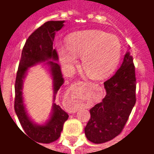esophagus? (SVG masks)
Segmentation results:
<instances>
[{
  "instance_id": "34e87169",
  "label": "esophagus",
  "mask_w": 154,
  "mask_h": 154,
  "mask_svg": "<svg viewBox=\"0 0 154 154\" xmlns=\"http://www.w3.org/2000/svg\"><path fill=\"white\" fill-rule=\"evenodd\" d=\"M85 84H87V83H85V82H84V85H85Z\"/></svg>"
}]
</instances>
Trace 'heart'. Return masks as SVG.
I'll return each instance as SVG.
<instances>
[{"mask_svg": "<svg viewBox=\"0 0 154 154\" xmlns=\"http://www.w3.org/2000/svg\"><path fill=\"white\" fill-rule=\"evenodd\" d=\"M67 47L57 44L63 66L68 70L82 56V67L91 78L97 79L113 72L121 56L119 38L100 30H86L75 33L67 39Z\"/></svg>", "mask_w": 154, "mask_h": 154, "instance_id": "obj_1", "label": "heart"}]
</instances>
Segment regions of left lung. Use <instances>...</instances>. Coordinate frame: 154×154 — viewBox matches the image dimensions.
<instances>
[{
	"label": "left lung",
	"instance_id": "left-lung-1",
	"mask_svg": "<svg viewBox=\"0 0 154 154\" xmlns=\"http://www.w3.org/2000/svg\"><path fill=\"white\" fill-rule=\"evenodd\" d=\"M104 87L106 95L91 109L85 127L87 139L94 143L108 142L119 135L135 105V69L129 52L117 72L104 82Z\"/></svg>",
	"mask_w": 154,
	"mask_h": 154
}]
</instances>
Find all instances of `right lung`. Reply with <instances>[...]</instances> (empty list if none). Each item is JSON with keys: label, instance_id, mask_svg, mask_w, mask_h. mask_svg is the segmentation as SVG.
Returning <instances> with one entry per match:
<instances>
[{"label": "right lung", "instance_id": "right-lung-1", "mask_svg": "<svg viewBox=\"0 0 154 154\" xmlns=\"http://www.w3.org/2000/svg\"><path fill=\"white\" fill-rule=\"evenodd\" d=\"M64 20L48 21L29 35L22 50L15 84V110L22 128L29 137L41 143H49L60 137L68 115L58 105L53 104L50 117L44 125H38L29 116L23 100V81L29 67L46 62L53 78L54 101L64 79L57 63V54L53 48L56 32L63 27ZM48 62H47V61Z\"/></svg>", "mask_w": 154, "mask_h": 154}]
</instances>
